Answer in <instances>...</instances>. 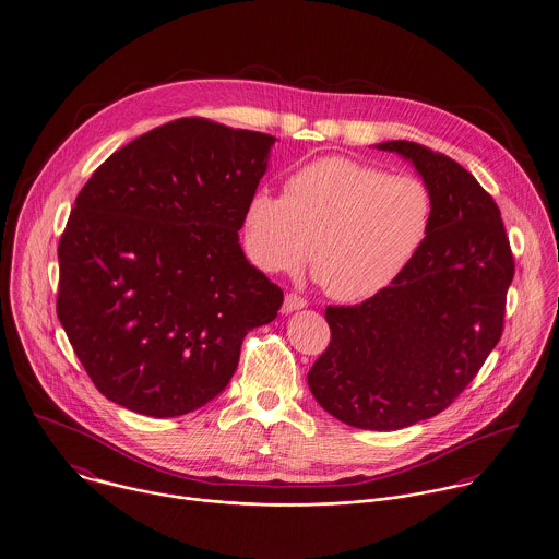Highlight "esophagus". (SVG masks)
<instances>
[{
    "label": "esophagus",
    "instance_id": "obj_1",
    "mask_svg": "<svg viewBox=\"0 0 559 559\" xmlns=\"http://www.w3.org/2000/svg\"><path fill=\"white\" fill-rule=\"evenodd\" d=\"M306 299L304 297L297 296V294H287L285 296V304H283V312L285 314H292V312H296V310H301V308H306Z\"/></svg>",
    "mask_w": 559,
    "mask_h": 559
}]
</instances>
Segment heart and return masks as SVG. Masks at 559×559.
<instances>
[{
	"label": "heart",
	"mask_w": 559,
	"mask_h": 559,
	"mask_svg": "<svg viewBox=\"0 0 559 559\" xmlns=\"http://www.w3.org/2000/svg\"><path fill=\"white\" fill-rule=\"evenodd\" d=\"M435 197L414 175L328 156L299 166L283 197L247 200L242 234L263 272H294L308 260L340 301H362L394 285L427 245Z\"/></svg>",
	"instance_id": "heart-1"
}]
</instances>
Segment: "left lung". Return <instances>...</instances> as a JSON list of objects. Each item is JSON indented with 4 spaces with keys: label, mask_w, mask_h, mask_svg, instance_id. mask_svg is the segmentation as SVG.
<instances>
[{
    "label": "left lung",
    "mask_w": 559,
    "mask_h": 559,
    "mask_svg": "<svg viewBox=\"0 0 559 559\" xmlns=\"http://www.w3.org/2000/svg\"><path fill=\"white\" fill-rule=\"evenodd\" d=\"M373 147L427 181L432 228L389 289L329 306L331 342L308 386L344 425L399 430L443 412L477 376L500 340L515 263L500 209L466 168L412 141Z\"/></svg>",
    "instance_id": "8db88e82"
}]
</instances>
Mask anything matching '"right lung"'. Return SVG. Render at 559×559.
I'll use <instances>...</instances> for the list:
<instances>
[{
    "instance_id": "right-lung-1",
    "label": "right lung",
    "mask_w": 559,
    "mask_h": 559,
    "mask_svg": "<svg viewBox=\"0 0 559 559\" xmlns=\"http://www.w3.org/2000/svg\"><path fill=\"white\" fill-rule=\"evenodd\" d=\"M274 141L181 118L111 154L75 198L57 314L109 401L190 414L228 386L245 335L276 319L283 292L238 242Z\"/></svg>"
}]
</instances>
